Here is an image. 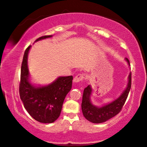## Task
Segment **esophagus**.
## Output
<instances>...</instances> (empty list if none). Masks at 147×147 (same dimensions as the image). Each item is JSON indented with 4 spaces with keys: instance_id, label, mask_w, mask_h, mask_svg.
Here are the masks:
<instances>
[{
    "instance_id": "1",
    "label": "esophagus",
    "mask_w": 147,
    "mask_h": 147,
    "mask_svg": "<svg viewBox=\"0 0 147 147\" xmlns=\"http://www.w3.org/2000/svg\"><path fill=\"white\" fill-rule=\"evenodd\" d=\"M84 76H85V75H84V74H78L77 75H76L75 77H74V82H78L80 81H82V80L84 78Z\"/></svg>"
}]
</instances>
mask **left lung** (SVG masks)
Segmentation results:
<instances>
[{
	"label": "left lung",
	"mask_w": 147,
	"mask_h": 147,
	"mask_svg": "<svg viewBox=\"0 0 147 147\" xmlns=\"http://www.w3.org/2000/svg\"><path fill=\"white\" fill-rule=\"evenodd\" d=\"M126 61L129 65L130 63L129 59L126 58ZM131 87V73L129 74L128 84L126 89L124 90L119 97L109 104L98 107L92 105L90 101V95L92 94V88L88 85L84 89L81 108L82 114L88 121L93 123H101L108 121L120 113L125 105Z\"/></svg>",
	"instance_id": "obj_1"
}]
</instances>
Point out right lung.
Wrapping results in <instances>:
<instances>
[{"label":"right lung","mask_w":147,"mask_h":147,"mask_svg":"<svg viewBox=\"0 0 147 147\" xmlns=\"http://www.w3.org/2000/svg\"><path fill=\"white\" fill-rule=\"evenodd\" d=\"M41 36L36 41L52 37ZM31 46L25 50L21 65L19 94L24 108L36 121L42 123H52L59 117L67 95L72 88L73 76H59L46 86H35L29 81L28 55Z\"/></svg>","instance_id":"1"}]
</instances>
